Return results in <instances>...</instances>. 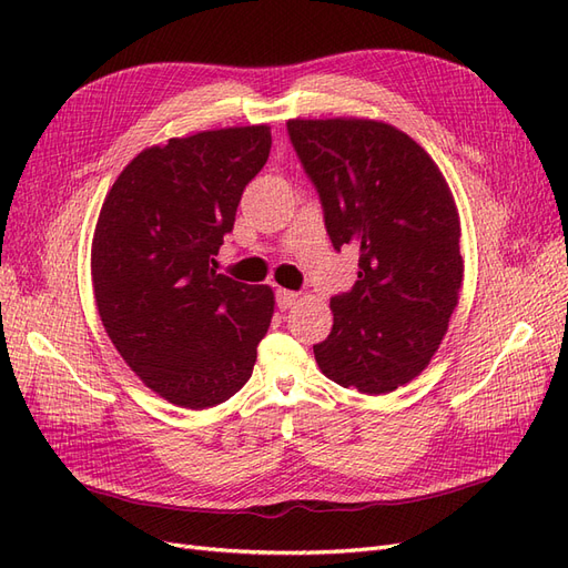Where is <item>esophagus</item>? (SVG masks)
<instances>
[{
  "instance_id": "obj_1",
  "label": "esophagus",
  "mask_w": 568,
  "mask_h": 568,
  "mask_svg": "<svg viewBox=\"0 0 568 568\" xmlns=\"http://www.w3.org/2000/svg\"><path fill=\"white\" fill-rule=\"evenodd\" d=\"M298 303V294L296 291H286V288H277V305L282 307V311H286V307L296 305Z\"/></svg>"
}]
</instances>
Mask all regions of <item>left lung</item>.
I'll list each match as a JSON object with an SVG mask.
<instances>
[{"mask_svg": "<svg viewBox=\"0 0 568 568\" xmlns=\"http://www.w3.org/2000/svg\"><path fill=\"white\" fill-rule=\"evenodd\" d=\"M286 128L334 248L359 251L357 280L332 298L334 326L315 359L343 388L390 393L432 363L459 301L453 192L434 159L382 120L294 118Z\"/></svg>", "mask_w": 568, "mask_h": 568, "instance_id": "8db88e82", "label": "left lung"}]
</instances>
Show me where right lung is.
I'll list each match as a JSON object with an SVG mask.
<instances>
[{
    "label": "right lung",
    "instance_id": "add662e5",
    "mask_svg": "<svg viewBox=\"0 0 568 568\" xmlns=\"http://www.w3.org/2000/svg\"><path fill=\"white\" fill-rule=\"evenodd\" d=\"M270 146L267 125L173 136L136 153L101 205L92 239L101 324L173 405L213 407L251 379L274 294L220 274L215 255Z\"/></svg>",
    "mask_w": 568,
    "mask_h": 568
}]
</instances>
